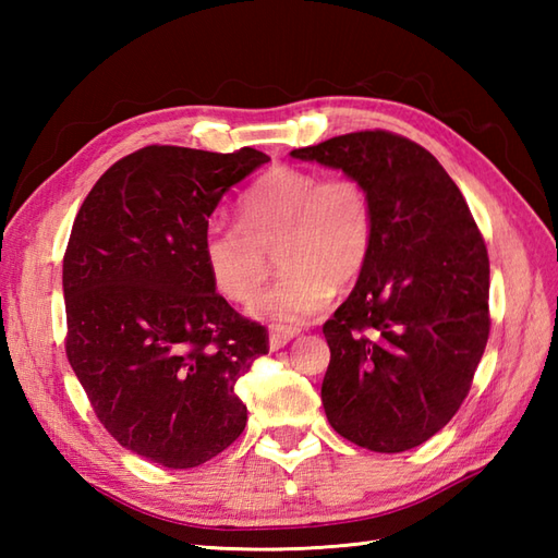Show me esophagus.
<instances>
[{"instance_id": "esophagus-1", "label": "esophagus", "mask_w": 558, "mask_h": 558, "mask_svg": "<svg viewBox=\"0 0 558 558\" xmlns=\"http://www.w3.org/2000/svg\"><path fill=\"white\" fill-rule=\"evenodd\" d=\"M300 330L298 328H288V326H276V328H270V350H280V348H286L288 342L298 336Z\"/></svg>"}]
</instances>
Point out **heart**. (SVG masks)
Returning <instances> with one entry per match:
<instances>
[{"instance_id":"1","label":"heart","mask_w":558,"mask_h":558,"mask_svg":"<svg viewBox=\"0 0 558 558\" xmlns=\"http://www.w3.org/2000/svg\"><path fill=\"white\" fill-rule=\"evenodd\" d=\"M240 225L213 222L201 240L208 278L225 300L252 302L276 258L286 270L254 314L298 326L322 314L333 290L352 286L372 258L376 206L354 174L272 168L240 201Z\"/></svg>"}]
</instances>
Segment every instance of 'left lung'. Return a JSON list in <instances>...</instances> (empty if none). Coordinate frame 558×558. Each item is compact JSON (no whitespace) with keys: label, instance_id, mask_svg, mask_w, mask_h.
<instances>
[{"label":"left lung","instance_id":"left-lung-1","mask_svg":"<svg viewBox=\"0 0 558 558\" xmlns=\"http://www.w3.org/2000/svg\"><path fill=\"white\" fill-rule=\"evenodd\" d=\"M372 189V258L324 324L330 426L376 453L424 444L468 398L489 340V254L465 196L429 150L364 129L294 148Z\"/></svg>","mask_w":558,"mask_h":558}]
</instances>
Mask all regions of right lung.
Returning <instances> with one entry per match:
<instances>
[{"label": "right lung", "mask_w": 558, "mask_h": 558, "mask_svg": "<svg viewBox=\"0 0 558 558\" xmlns=\"http://www.w3.org/2000/svg\"><path fill=\"white\" fill-rule=\"evenodd\" d=\"M268 160L256 148H138L71 228L69 364L110 436L165 468H196L244 432L234 386L268 354V330L216 292L201 240L222 194Z\"/></svg>", "instance_id": "right-lung-1"}]
</instances>
